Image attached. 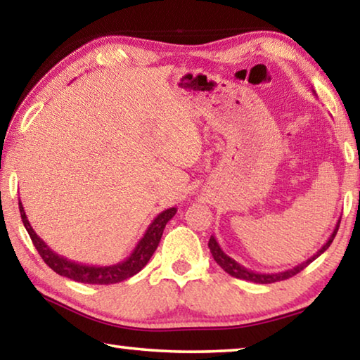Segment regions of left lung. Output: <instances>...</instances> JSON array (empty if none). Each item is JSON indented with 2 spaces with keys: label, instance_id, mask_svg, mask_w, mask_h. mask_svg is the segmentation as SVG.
I'll list each match as a JSON object with an SVG mask.
<instances>
[{
  "label": "left lung",
  "instance_id": "1",
  "mask_svg": "<svg viewBox=\"0 0 360 360\" xmlns=\"http://www.w3.org/2000/svg\"><path fill=\"white\" fill-rule=\"evenodd\" d=\"M338 227H340V221L337 222V225H335V229L332 231L330 238L326 241V245L322 246L314 255H311V257H309L308 260L302 262V264L295 265L294 268H289V270L278 271V273H255L252 270H248V268L240 265L238 262L233 260L231 257H229V255L222 251L214 236H211V238H210L208 248H210V251L212 254V257H214V260L217 262V265L221 266L224 271H227L230 276L238 278V279H245V281L257 283V284H270V283H276V281H284V279H289L292 276H295L297 273H300L304 266H308L309 264H311L314 259H318L322 252H326L327 249H328V246L332 245L335 235H337V231H338Z\"/></svg>",
  "mask_w": 360,
  "mask_h": 360
}]
</instances>
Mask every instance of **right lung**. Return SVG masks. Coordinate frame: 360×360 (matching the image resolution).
<instances>
[{
	"mask_svg": "<svg viewBox=\"0 0 360 360\" xmlns=\"http://www.w3.org/2000/svg\"><path fill=\"white\" fill-rule=\"evenodd\" d=\"M19 210H20L22 222L25 225L30 238H32L36 251L39 252L42 260H44L53 271L58 273L60 276L70 278L72 281L84 283V284H115V283L125 281V279L136 275L138 271H141L143 266L148 264L149 259L152 257V254L155 252L167 222L176 214V211H178L176 208H168L165 211H162L160 214L150 222L148 230H146V233L143 235V238L138 241V245L135 246V249H133V252L124 262H119V264L108 265V266H96V265L77 264V262L68 260L66 257H63V255H58L57 252H53L52 249L49 248L46 243L39 238L38 233L33 230L20 200H19Z\"/></svg>",
	"mask_w": 360,
	"mask_h": 360,
	"instance_id": "obj_1",
	"label": "right lung"
}]
</instances>
